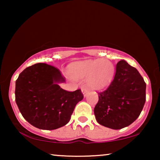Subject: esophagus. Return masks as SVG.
Here are the masks:
<instances>
[{"mask_svg": "<svg viewBox=\"0 0 160 160\" xmlns=\"http://www.w3.org/2000/svg\"><path fill=\"white\" fill-rule=\"evenodd\" d=\"M82 93H83V95H84V97H86L87 93H88V92H89L88 89H87L86 87H83V88L82 89Z\"/></svg>", "mask_w": 160, "mask_h": 160, "instance_id": "esophagus-1", "label": "esophagus"}]
</instances>
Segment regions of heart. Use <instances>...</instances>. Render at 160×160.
Returning <instances> with one entry per match:
<instances>
[{"label": "heart", "mask_w": 160, "mask_h": 160, "mask_svg": "<svg viewBox=\"0 0 160 160\" xmlns=\"http://www.w3.org/2000/svg\"><path fill=\"white\" fill-rule=\"evenodd\" d=\"M116 68L108 59L83 60L74 62L69 67V73L76 79L87 78L90 88L101 90L108 87L114 78Z\"/></svg>", "instance_id": "b5f03b06"}]
</instances>
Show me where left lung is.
<instances>
[{
	"label": "left lung",
	"instance_id": "8db88e82",
	"mask_svg": "<svg viewBox=\"0 0 160 160\" xmlns=\"http://www.w3.org/2000/svg\"><path fill=\"white\" fill-rule=\"evenodd\" d=\"M146 83L135 68L124 60L117 64L114 78L106 90L98 93L94 108L101 125L119 130L135 121L146 102Z\"/></svg>",
	"mask_w": 160,
	"mask_h": 160
}]
</instances>
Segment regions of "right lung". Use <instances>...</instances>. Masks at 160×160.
Listing matches in <instances>:
<instances>
[{
  "label": "right lung",
  "mask_w": 160,
  "mask_h": 160,
  "mask_svg": "<svg viewBox=\"0 0 160 160\" xmlns=\"http://www.w3.org/2000/svg\"><path fill=\"white\" fill-rule=\"evenodd\" d=\"M60 70L37 63L24 70L16 81L15 100L22 117L32 126L52 130L68 123L76 105L84 95L81 89L68 92Z\"/></svg>",
  "instance_id": "add662e5"
}]
</instances>
